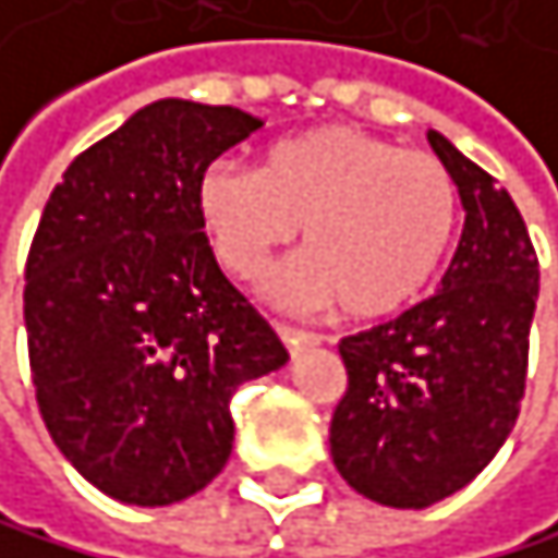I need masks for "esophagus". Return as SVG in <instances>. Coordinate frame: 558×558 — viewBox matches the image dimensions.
<instances>
[{"label": "esophagus", "instance_id": "obj_1", "mask_svg": "<svg viewBox=\"0 0 558 558\" xmlns=\"http://www.w3.org/2000/svg\"><path fill=\"white\" fill-rule=\"evenodd\" d=\"M277 333H281V340L291 354H299V350H305V347H316L323 340L319 333H312V329H299V326H288V323H277Z\"/></svg>", "mask_w": 558, "mask_h": 558}]
</instances>
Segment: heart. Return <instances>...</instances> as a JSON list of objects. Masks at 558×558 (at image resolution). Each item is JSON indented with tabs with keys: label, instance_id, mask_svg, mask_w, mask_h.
Listing matches in <instances>:
<instances>
[{
	"label": "heart",
	"instance_id": "heart-1",
	"mask_svg": "<svg viewBox=\"0 0 558 558\" xmlns=\"http://www.w3.org/2000/svg\"><path fill=\"white\" fill-rule=\"evenodd\" d=\"M197 211L218 264L246 281L305 225L308 256L277 274L270 291L378 319L416 302L441 270L458 229V183L430 151L329 124L277 142L259 173L211 162Z\"/></svg>",
	"mask_w": 558,
	"mask_h": 558
}]
</instances>
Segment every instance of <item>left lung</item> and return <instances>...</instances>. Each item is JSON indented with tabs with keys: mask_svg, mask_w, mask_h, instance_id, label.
Here are the masks:
<instances>
[{
	"mask_svg": "<svg viewBox=\"0 0 558 558\" xmlns=\"http://www.w3.org/2000/svg\"><path fill=\"white\" fill-rule=\"evenodd\" d=\"M427 138L458 183L462 239L430 299L340 340L347 389L329 424L337 472L402 510L472 483L514 430L538 299L518 204L445 134Z\"/></svg>",
	"mask_w": 558,
	"mask_h": 558,
	"instance_id": "obj_1",
	"label": "left lung"
}]
</instances>
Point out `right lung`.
I'll use <instances>...</instances> for the list:
<instances>
[{"mask_svg":"<svg viewBox=\"0 0 558 558\" xmlns=\"http://www.w3.org/2000/svg\"><path fill=\"white\" fill-rule=\"evenodd\" d=\"M264 128L239 107L148 104L78 151L26 253L23 323L37 410L96 489L166 507L232 454V396L288 350L221 274L197 183Z\"/></svg>","mask_w":558,"mask_h":558,"instance_id":"obj_1","label":"right lung"}]
</instances>
